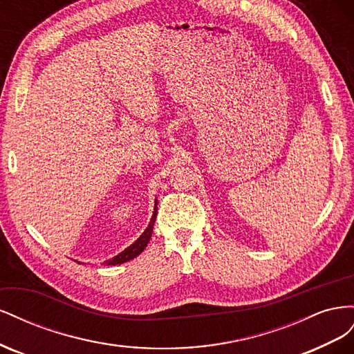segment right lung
I'll use <instances>...</instances> for the list:
<instances>
[{
  "instance_id": "obj_1",
  "label": "right lung",
  "mask_w": 354,
  "mask_h": 354,
  "mask_svg": "<svg viewBox=\"0 0 354 354\" xmlns=\"http://www.w3.org/2000/svg\"><path fill=\"white\" fill-rule=\"evenodd\" d=\"M156 212H158V201H155V208H153V216L151 218V223H149L147 229L142 233V236L138 238L133 245L128 246V248H125L121 254L115 255L112 260L106 261V264L108 266H115V264H122V263H127L133 259H136V257L138 254H142L143 250L147 246L149 241H151V236H152V232H153V224H155V220H156Z\"/></svg>"
}]
</instances>
